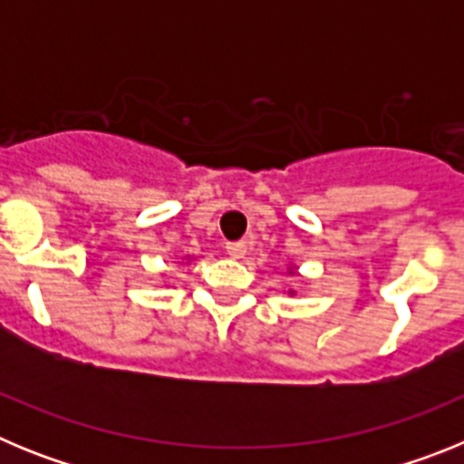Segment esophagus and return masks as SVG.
Wrapping results in <instances>:
<instances>
[{
    "label": "esophagus",
    "mask_w": 464,
    "mask_h": 464,
    "mask_svg": "<svg viewBox=\"0 0 464 464\" xmlns=\"http://www.w3.org/2000/svg\"><path fill=\"white\" fill-rule=\"evenodd\" d=\"M225 251H227L229 257H244L246 256V244L244 241H229L225 246Z\"/></svg>",
    "instance_id": "1"
}]
</instances>
